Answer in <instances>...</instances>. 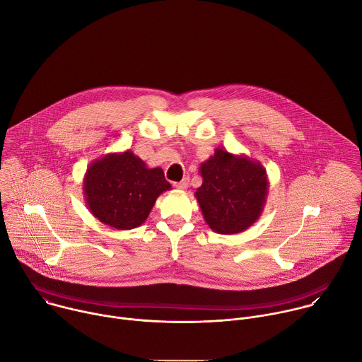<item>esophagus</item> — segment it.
<instances>
[{
	"instance_id": "esophagus-1",
	"label": "esophagus",
	"mask_w": 362,
	"mask_h": 362,
	"mask_svg": "<svg viewBox=\"0 0 362 362\" xmlns=\"http://www.w3.org/2000/svg\"><path fill=\"white\" fill-rule=\"evenodd\" d=\"M173 186H175L176 189H180V190L187 189V186H189V177H185V179L180 180V182H175Z\"/></svg>"
}]
</instances>
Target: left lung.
I'll use <instances>...</instances> for the list:
<instances>
[{"instance_id": "8db88e82", "label": "left lung", "mask_w": 362, "mask_h": 362, "mask_svg": "<svg viewBox=\"0 0 362 362\" xmlns=\"http://www.w3.org/2000/svg\"><path fill=\"white\" fill-rule=\"evenodd\" d=\"M199 173L203 182L194 196L214 232L240 233L259 219L269 189L267 170L259 162L218 147L200 165Z\"/></svg>"}]
</instances>
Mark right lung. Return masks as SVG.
<instances>
[{
  "label": "right lung",
  "mask_w": 362,
  "mask_h": 362,
  "mask_svg": "<svg viewBox=\"0 0 362 362\" xmlns=\"http://www.w3.org/2000/svg\"><path fill=\"white\" fill-rule=\"evenodd\" d=\"M170 189L163 170L147 168L132 150L109 153L94 160L83 180L88 211L101 223L117 230L144 223L156 199Z\"/></svg>",
  "instance_id": "1"
}]
</instances>
